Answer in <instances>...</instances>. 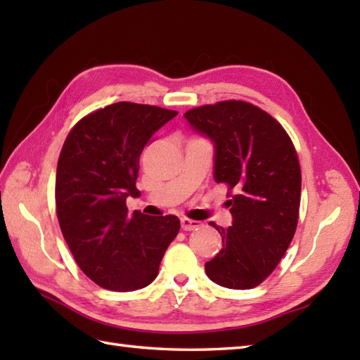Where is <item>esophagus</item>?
I'll use <instances>...</instances> for the list:
<instances>
[{
	"mask_svg": "<svg viewBox=\"0 0 360 360\" xmlns=\"http://www.w3.org/2000/svg\"><path fill=\"white\" fill-rule=\"evenodd\" d=\"M200 221H195V219H188V218H181V227L184 229V231H195V229L200 227Z\"/></svg>",
	"mask_w": 360,
	"mask_h": 360,
	"instance_id": "34e87169",
	"label": "esophagus"
}]
</instances>
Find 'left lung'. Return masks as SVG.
Masks as SVG:
<instances>
[{
    "instance_id": "1",
    "label": "left lung",
    "mask_w": 360,
    "mask_h": 360,
    "mask_svg": "<svg viewBox=\"0 0 360 360\" xmlns=\"http://www.w3.org/2000/svg\"><path fill=\"white\" fill-rule=\"evenodd\" d=\"M184 117L215 148L213 178L233 190L232 226L210 223L223 249L205 263L207 277L229 289H252L277 267L294 238L302 172L292 141L258 106L226 101L190 110Z\"/></svg>"
}]
</instances>
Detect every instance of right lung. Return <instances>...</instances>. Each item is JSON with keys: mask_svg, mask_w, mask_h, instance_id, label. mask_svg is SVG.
<instances>
[{"mask_svg": "<svg viewBox=\"0 0 360 360\" xmlns=\"http://www.w3.org/2000/svg\"><path fill=\"white\" fill-rule=\"evenodd\" d=\"M178 112L117 102L88 114L60 153L56 205L68 248L98 286L129 292L156 278L165 250L179 232L174 215L128 217L137 196L139 156L158 129Z\"/></svg>", "mask_w": 360, "mask_h": 360, "instance_id": "1", "label": "right lung"}]
</instances>
